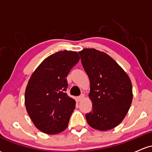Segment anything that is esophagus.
Segmentation results:
<instances>
[{"mask_svg":"<svg viewBox=\"0 0 152 152\" xmlns=\"http://www.w3.org/2000/svg\"><path fill=\"white\" fill-rule=\"evenodd\" d=\"M84 97H85L84 94H81V95H80V96H78V101H79V102H80V101L83 100V99H84Z\"/></svg>","mask_w":152,"mask_h":152,"instance_id":"esophagus-1","label":"esophagus"}]
</instances>
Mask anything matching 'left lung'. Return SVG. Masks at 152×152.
Instances as JSON below:
<instances>
[{"mask_svg":"<svg viewBox=\"0 0 152 152\" xmlns=\"http://www.w3.org/2000/svg\"><path fill=\"white\" fill-rule=\"evenodd\" d=\"M90 80L92 111L86 114L90 126L107 131L123 121L132 104V82L126 73L104 52L84 48L78 52Z\"/></svg>","mask_w":152,"mask_h":152,"instance_id":"left-lung-1","label":"left lung"}]
</instances>
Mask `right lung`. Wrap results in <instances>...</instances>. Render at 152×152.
Wrapping results in <instances>:
<instances>
[{
    "label": "right lung",
    "mask_w": 152,
    "mask_h": 152,
    "mask_svg": "<svg viewBox=\"0 0 152 152\" xmlns=\"http://www.w3.org/2000/svg\"><path fill=\"white\" fill-rule=\"evenodd\" d=\"M79 59L76 51H58L45 59L31 75L25 105L33 123L43 133L58 134L67 128L76 102L65 92L66 77Z\"/></svg>",
    "instance_id": "right-lung-1"
}]
</instances>
